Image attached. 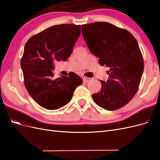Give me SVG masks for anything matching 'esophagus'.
<instances>
[{
    "mask_svg": "<svg viewBox=\"0 0 160 160\" xmlns=\"http://www.w3.org/2000/svg\"><path fill=\"white\" fill-rule=\"evenodd\" d=\"M91 80V78H89V77H83V82H85V83H88V82H89V81Z\"/></svg>",
    "mask_w": 160,
    "mask_h": 160,
    "instance_id": "obj_1",
    "label": "esophagus"
}]
</instances>
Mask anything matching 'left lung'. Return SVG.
I'll list each match as a JSON object with an SVG mask.
<instances>
[{
  "label": "left lung",
  "instance_id": "left-lung-1",
  "mask_svg": "<svg viewBox=\"0 0 160 160\" xmlns=\"http://www.w3.org/2000/svg\"><path fill=\"white\" fill-rule=\"evenodd\" d=\"M81 32L89 51L101 66L109 67L107 82L92 95L94 102L106 110L123 107L137 93L144 69L137 40L128 31L106 22L83 25Z\"/></svg>",
  "mask_w": 160,
  "mask_h": 160
}]
</instances>
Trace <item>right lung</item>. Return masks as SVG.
Here are the masks:
<instances>
[{
    "mask_svg": "<svg viewBox=\"0 0 160 160\" xmlns=\"http://www.w3.org/2000/svg\"><path fill=\"white\" fill-rule=\"evenodd\" d=\"M81 34V26L54 25L31 37L26 42L21 66L24 83L34 101L43 108L57 109L71 100L83 79L72 72L53 78L54 62L66 61Z\"/></svg>",
    "mask_w": 160,
    "mask_h": 160,
    "instance_id": "add662e5",
    "label": "right lung"
}]
</instances>
